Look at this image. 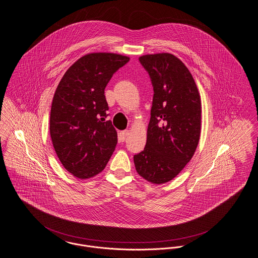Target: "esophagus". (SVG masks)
I'll use <instances>...</instances> for the list:
<instances>
[{"instance_id":"esophagus-1","label":"esophagus","mask_w":258,"mask_h":258,"mask_svg":"<svg viewBox=\"0 0 258 258\" xmlns=\"http://www.w3.org/2000/svg\"><path fill=\"white\" fill-rule=\"evenodd\" d=\"M127 136H128V131H121V132H119V138L121 141H124Z\"/></svg>"}]
</instances>
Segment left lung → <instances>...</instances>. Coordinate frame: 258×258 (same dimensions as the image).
<instances>
[{"instance_id":"1","label":"left lung","mask_w":258,"mask_h":258,"mask_svg":"<svg viewBox=\"0 0 258 258\" xmlns=\"http://www.w3.org/2000/svg\"><path fill=\"white\" fill-rule=\"evenodd\" d=\"M154 95L144 150L134 156L146 180H172L192 158L201 132V101L190 72L176 56L158 53L139 57Z\"/></svg>"}]
</instances>
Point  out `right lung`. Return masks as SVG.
<instances>
[{"label":"right lung","instance_id":"obj_1","mask_svg":"<svg viewBox=\"0 0 258 258\" xmlns=\"http://www.w3.org/2000/svg\"><path fill=\"white\" fill-rule=\"evenodd\" d=\"M128 60L115 53H90L73 63L59 81L50 135L61 165L76 178L98 175L116 148L118 135L112 121L106 120L109 107L104 90Z\"/></svg>","mask_w":258,"mask_h":258}]
</instances>
